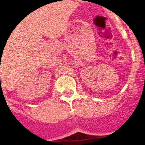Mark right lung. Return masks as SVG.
Returning <instances> with one entry per match:
<instances>
[{
	"label": "right lung",
	"instance_id": "right-lung-1",
	"mask_svg": "<svg viewBox=\"0 0 145 145\" xmlns=\"http://www.w3.org/2000/svg\"><path fill=\"white\" fill-rule=\"evenodd\" d=\"M0 80H1V77H0Z\"/></svg>",
	"mask_w": 145,
	"mask_h": 145
}]
</instances>
